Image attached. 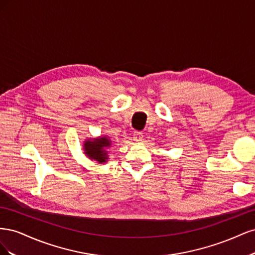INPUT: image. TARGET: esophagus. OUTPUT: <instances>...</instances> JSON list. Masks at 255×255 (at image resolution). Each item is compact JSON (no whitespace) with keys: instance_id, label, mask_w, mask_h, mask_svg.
<instances>
[{"instance_id":"esophagus-1","label":"esophagus","mask_w":255,"mask_h":255,"mask_svg":"<svg viewBox=\"0 0 255 255\" xmlns=\"http://www.w3.org/2000/svg\"><path fill=\"white\" fill-rule=\"evenodd\" d=\"M142 138H143V134L141 132H137L136 130V132L133 133V139L135 141H141Z\"/></svg>"}]
</instances>
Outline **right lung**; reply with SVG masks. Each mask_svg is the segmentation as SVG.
I'll return each instance as SVG.
<instances>
[{
	"instance_id": "1",
	"label": "right lung",
	"mask_w": 255,
	"mask_h": 255,
	"mask_svg": "<svg viewBox=\"0 0 255 255\" xmlns=\"http://www.w3.org/2000/svg\"><path fill=\"white\" fill-rule=\"evenodd\" d=\"M85 146V154L91 159L97 160L98 163H105L107 158L106 148L111 146L110 139L106 137L99 138V139H94V141H86L84 144Z\"/></svg>"
}]
</instances>
